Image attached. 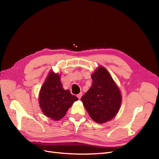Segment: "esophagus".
Returning a JSON list of instances; mask_svg holds the SVG:
<instances>
[{"instance_id":"34e87169","label":"esophagus","mask_w":159,"mask_h":159,"mask_svg":"<svg viewBox=\"0 0 159 159\" xmlns=\"http://www.w3.org/2000/svg\"><path fill=\"white\" fill-rule=\"evenodd\" d=\"M81 96H82V93H80L79 94H78L77 95V97H78V98L79 99H81Z\"/></svg>"}]
</instances>
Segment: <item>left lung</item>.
<instances>
[{"instance_id":"left-lung-1","label":"left lung","mask_w":159,"mask_h":159,"mask_svg":"<svg viewBox=\"0 0 159 159\" xmlns=\"http://www.w3.org/2000/svg\"><path fill=\"white\" fill-rule=\"evenodd\" d=\"M92 85L81 101L94 121L103 123L112 119L121 106V95L109 72L100 66L91 75Z\"/></svg>"}]
</instances>
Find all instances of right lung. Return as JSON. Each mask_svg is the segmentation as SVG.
<instances>
[{"instance_id":"1","label":"right lung","mask_w":159,"mask_h":159,"mask_svg":"<svg viewBox=\"0 0 159 159\" xmlns=\"http://www.w3.org/2000/svg\"><path fill=\"white\" fill-rule=\"evenodd\" d=\"M78 98L64 89L60 75L51 71L40 89L39 102L42 112L54 120L64 117L67 111Z\"/></svg>"}]
</instances>
